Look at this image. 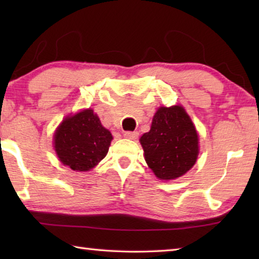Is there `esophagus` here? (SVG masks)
<instances>
[{
	"mask_svg": "<svg viewBox=\"0 0 259 259\" xmlns=\"http://www.w3.org/2000/svg\"><path fill=\"white\" fill-rule=\"evenodd\" d=\"M138 136H139V134L137 133V131H125V133H124V137L128 138V139L135 140V139L138 138Z\"/></svg>",
	"mask_w": 259,
	"mask_h": 259,
	"instance_id": "obj_1",
	"label": "esophagus"
}]
</instances>
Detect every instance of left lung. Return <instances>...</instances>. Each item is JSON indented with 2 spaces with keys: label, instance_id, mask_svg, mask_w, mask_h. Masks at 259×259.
Wrapping results in <instances>:
<instances>
[{
  "label": "left lung",
  "instance_id": "left-lung-1",
  "mask_svg": "<svg viewBox=\"0 0 259 259\" xmlns=\"http://www.w3.org/2000/svg\"><path fill=\"white\" fill-rule=\"evenodd\" d=\"M144 156L155 176L171 181L185 175L199 155V137L184 107H160L151 130L140 137Z\"/></svg>",
  "mask_w": 259,
  "mask_h": 259
}]
</instances>
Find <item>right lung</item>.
Segmentation results:
<instances>
[{"mask_svg":"<svg viewBox=\"0 0 259 259\" xmlns=\"http://www.w3.org/2000/svg\"><path fill=\"white\" fill-rule=\"evenodd\" d=\"M112 139L97 114L88 108L63 120L55 133L54 146L61 163L74 171H89L106 156Z\"/></svg>","mask_w":259,"mask_h":259,"instance_id":"1","label":"right lung"}]
</instances>
